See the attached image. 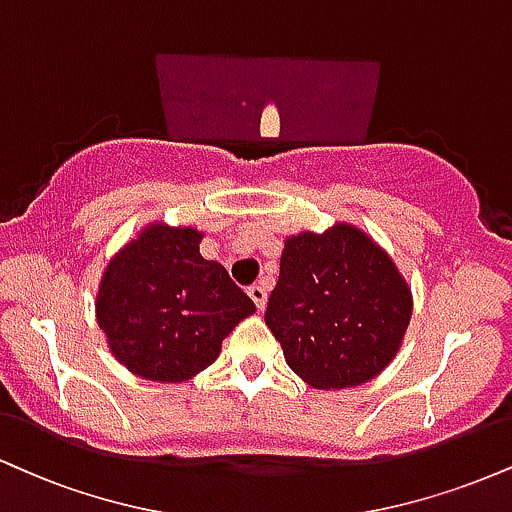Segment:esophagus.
Instances as JSON below:
<instances>
[{"label":"esophagus","mask_w":512,"mask_h":512,"mask_svg":"<svg viewBox=\"0 0 512 512\" xmlns=\"http://www.w3.org/2000/svg\"><path fill=\"white\" fill-rule=\"evenodd\" d=\"M248 295L252 298V303L257 305V310H264V305H267V288L262 283H252L248 288Z\"/></svg>","instance_id":"esophagus-1"}]
</instances>
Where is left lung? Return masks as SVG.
I'll list each match as a JSON object with an SVG mask.
<instances>
[{"mask_svg":"<svg viewBox=\"0 0 512 512\" xmlns=\"http://www.w3.org/2000/svg\"><path fill=\"white\" fill-rule=\"evenodd\" d=\"M412 293L384 252L353 224L288 236L264 322L288 367L315 389H350L396 357Z\"/></svg>","mask_w":512,"mask_h":512,"instance_id":"left-lung-1","label":"left lung"}]
</instances>
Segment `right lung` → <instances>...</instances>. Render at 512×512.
Here are the masks:
<instances>
[{
    "instance_id": "add662e5",
    "label": "right lung",
    "mask_w": 512,
    "mask_h": 512,
    "mask_svg": "<svg viewBox=\"0 0 512 512\" xmlns=\"http://www.w3.org/2000/svg\"><path fill=\"white\" fill-rule=\"evenodd\" d=\"M193 226H145L109 260L95 312L112 355L150 381H188L255 312L219 262L200 255Z\"/></svg>"
}]
</instances>
